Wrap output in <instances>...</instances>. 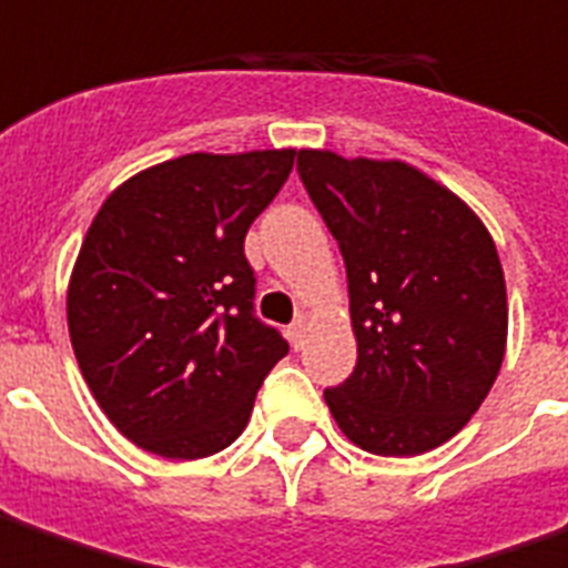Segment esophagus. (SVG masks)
I'll return each instance as SVG.
<instances>
[{"label": "esophagus", "mask_w": 568, "mask_h": 568, "mask_svg": "<svg viewBox=\"0 0 568 568\" xmlns=\"http://www.w3.org/2000/svg\"><path fill=\"white\" fill-rule=\"evenodd\" d=\"M287 339H291L293 349H300V346H303V339H306V318H303V315L287 327Z\"/></svg>", "instance_id": "34e87169"}]
</instances>
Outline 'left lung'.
Returning <instances> with one entry per match:
<instances>
[{
    "label": "left lung",
    "instance_id": "left-lung-1",
    "mask_svg": "<svg viewBox=\"0 0 568 568\" xmlns=\"http://www.w3.org/2000/svg\"><path fill=\"white\" fill-rule=\"evenodd\" d=\"M296 170L339 244L358 362L324 402L358 448L414 457L460 433L498 377L507 287L467 203L398 160L300 151Z\"/></svg>",
    "mask_w": 568,
    "mask_h": 568
}]
</instances>
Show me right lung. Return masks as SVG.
<instances>
[{
	"label": "right lung",
	"mask_w": 568,
	"mask_h": 568,
	"mask_svg": "<svg viewBox=\"0 0 568 568\" xmlns=\"http://www.w3.org/2000/svg\"><path fill=\"white\" fill-rule=\"evenodd\" d=\"M293 158L166 160L116 187L89 225L70 275V343L108 420L151 455L229 448L291 349L253 312L244 237Z\"/></svg>",
	"instance_id": "obj_1"
}]
</instances>
